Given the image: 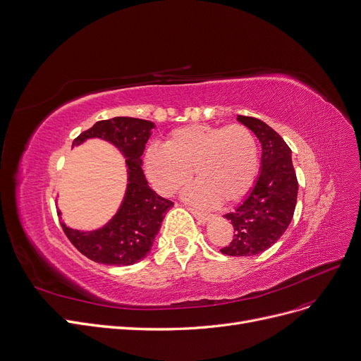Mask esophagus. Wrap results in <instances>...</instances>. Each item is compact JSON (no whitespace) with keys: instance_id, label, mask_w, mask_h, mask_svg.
Instances as JSON below:
<instances>
[{"instance_id":"34e87169","label":"esophagus","mask_w":361,"mask_h":361,"mask_svg":"<svg viewBox=\"0 0 361 361\" xmlns=\"http://www.w3.org/2000/svg\"><path fill=\"white\" fill-rule=\"evenodd\" d=\"M189 211H190L192 214H193L199 221H201V223H205V221H208V219H209V214H207V212H202V211L190 208V207H189Z\"/></svg>"}]
</instances>
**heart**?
<instances>
[{
	"label": "heart",
	"instance_id": "heart-1",
	"mask_svg": "<svg viewBox=\"0 0 361 361\" xmlns=\"http://www.w3.org/2000/svg\"><path fill=\"white\" fill-rule=\"evenodd\" d=\"M145 169L154 189L165 196L188 183L195 169L196 183L185 190L188 201L208 207L232 204L244 197L256 180L259 150L244 125L226 128L190 125L173 130L165 145H152Z\"/></svg>",
	"mask_w": 361,
	"mask_h": 361
}]
</instances>
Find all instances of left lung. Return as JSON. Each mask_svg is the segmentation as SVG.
I'll list each match as a JSON object with an SVG mask.
<instances>
[{
	"mask_svg": "<svg viewBox=\"0 0 361 361\" xmlns=\"http://www.w3.org/2000/svg\"><path fill=\"white\" fill-rule=\"evenodd\" d=\"M262 142L260 176L235 211L224 214L233 226V239L220 251L226 256H255L274 245L295 214L298 178L286 141L262 120L238 116Z\"/></svg>",
	"mask_w": 361,
	"mask_h": 361,
	"instance_id": "left-lung-1",
	"label": "left lung"
}]
</instances>
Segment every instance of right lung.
<instances>
[{
	"label": "right lung",
	"instance_id": "1",
	"mask_svg": "<svg viewBox=\"0 0 361 361\" xmlns=\"http://www.w3.org/2000/svg\"><path fill=\"white\" fill-rule=\"evenodd\" d=\"M154 123L133 117H113L99 120L90 129L80 133L73 145L89 138L110 141L122 152L128 166V189L117 214L104 228L92 232L62 229L71 244L87 259L113 266H129L144 259L152 250L165 214L172 201L159 196L145 180L142 153ZM61 214V212H59Z\"/></svg>",
	"mask_w": 361,
	"mask_h": 361
}]
</instances>
